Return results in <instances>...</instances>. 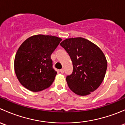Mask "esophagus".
<instances>
[{"mask_svg": "<svg viewBox=\"0 0 125 125\" xmlns=\"http://www.w3.org/2000/svg\"><path fill=\"white\" fill-rule=\"evenodd\" d=\"M60 72L62 73V74H63V73H64V70L63 69H62V70H60Z\"/></svg>", "mask_w": 125, "mask_h": 125, "instance_id": "obj_1", "label": "esophagus"}]
</instances>
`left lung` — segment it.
I'll return each mask as SVG.
<instances>
[{
  "instance_id": "left-lung-1",
  "label": "left lung",
  "mask_w": 125,
  "mask_h": 125,
  "mask_svg": "<svg viewBox=\"0 0 125 125\" xmlns=\"http://www.w3.org/2000/svg\"><path fill=\"white\" fill-rule=\"evenodd\" d=\"M60 45L73 62V73L66 78L71 90L79 95H89L96 90L107 69L106 59L100 48L82 37L66 39Z\"/></svg>"
}]
</instances>
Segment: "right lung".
<instances>
[{
    "label": "right lung",
    "instance_id": "add662e5",
    "mask_svg": "<svg viewBox=\"0 0 125 125\" xmlns=\"http://www.w3.org/2000/svg\"><path fill=\"white\" fill-rule=\"evenodd\" d=\"M62 39L49 35L30 37L19 48L14 59V71L22 86L32 92L49 88L57 72L52 68L51 55Z\"/></svg>",
    "mask_w": 125,
    "mask_h": 125
}]
</instances>
